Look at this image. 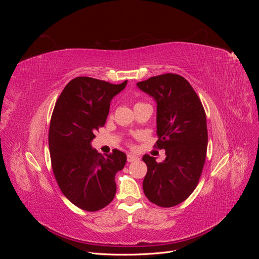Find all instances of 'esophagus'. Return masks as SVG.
Returning <instances> with one entry per match:
<instances>
[{"label":"esophagus","instance_id":"34e87169","mask_svg":"<svg viewBox=\"0 0 259 259\" xmlns=\"http://www.w3.org/2000/svg\"><path fill=\"white\" fill-rule=\"evenodd\" d=\"M139 158L137 155H135V154H132V153H128L127 154V161L128 162H133V161H137Z\"/></svg>","mask_w":259,"mask_h":259}]
</instances>
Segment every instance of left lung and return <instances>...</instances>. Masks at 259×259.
<instances>
[{
    "instance_id": "left-lung-1",
    "label": "left lung",
    "mask_w": 259,
    "mask_h": 259,
    "mask_svg": "<svg viewBox=\"0 0 259 259\" xmlns=\"http://www.w3.org/2000/svg\"><path fill=\"white\" fill-rule=\"evenodd\" d=\"M137 88L156 103V148L166 158L158 163L145 154L143 188L148 200L162 207L184 202L193 192L204 166L206 115L201 100L185 77L174 73L152 76Z\"/></svg>"
}]
</instances>
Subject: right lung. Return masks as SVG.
<instances>
[{
    "instance_id": "right-lung-1",
    "label": "right lung",
    "mask_w": 259,
    "mask_h": 259,
    "mask_svg": "<svg viewBox=\"0 0 259 259\" xmlns=\"http://www.w3.org/2000/svg\"><path fill=\"white\" fill-rule=\"evenodd\" d=\"M126 84L75 77L55 105L49 133L54 175L65 197L84 210H99L113 200L115 174L126 163V154L117 149L104 156L92 147L95 132L106 123L111 100Z\"/></svg>"
}]
</instances>
